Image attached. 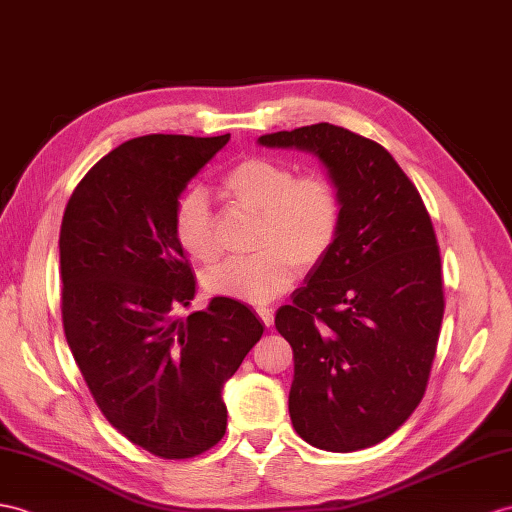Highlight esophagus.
I'll return each mask as SVG.
<instances>
[{
    "label": "esophagus",
    "mask_w": 512,
    "mask_h": 512,
    "mask_svg": "<svg viewBox=\"0 0 512 512\" xmlns=\"http://www.w3.org/2000/svg\"><path fill=\"white\" fill-rule=\"evenodd\" d=\"M256 313H258L260 321H263L267 328H271V326H273V308H269V306H260V308H256Z\"/></svg>",
    "instance_id": "obj_1"
}]
</instances>
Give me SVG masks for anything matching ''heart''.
I'll use <instances>...</instances> for the list:
<instances>
[{"label":"heart","instance_id":"1","mask_svg":"<svg viewBox=\"0 0 512 512\" xmlns=\"http://www.w3.org/2000/svg\"><path fill=\"white\" fill-rule=\"evenodd\" d=\"M223 193L236 206L258 215L254 256L230 258L206 276V289L236 302L265 306L297 280L299 267H315L328 256L341 232L343 202L334 182L297 171L271 158H247L226 178ZM173 236L186 256L215 263L213 213L202 189L186 191L173 213Z\"/></svg>","mask_w":512,"mask_h":512}]
</instances>
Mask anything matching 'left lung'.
Segmentation results:
<instances>
[{"mask_svg": "<svg viewBox=\"0 0 512 512\" xmlns=\"http://www.w3.org/2000/svg\"><path fill=\"white\" fill-rule=\"evenodd\" d=\"M315 154L339 189L341 232L276 328L293 347L289 413L326 452L391 436L426 393L443 321L441 256L415 184L376 141L332 123L258 139Z\"/></svg>", "mask_w": 512, "mask_h": 512, "instance_id": "8db88e82", "label": "left lung"}]
</instances>
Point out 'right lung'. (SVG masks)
I'll use <instances>...</instances> for the list:
<instances>
[{
    "mask_svg": "<svg viewBox=\"0 0 512 512\" xmlns=\"http://www.w3.org/2000/svg\"><path fill=\"white\" fill-rule=\"evenodd\" d=\"M230 134H147L86 173L60 226L62 326L104 417L160 458L226 434L223 384L263 336L245 304L213 297L186 319L195 278L173 236L176 204Z\"/></svg>",
    "mask_w": 512,
    "mask_h": 512,
    "instance_id": "1",
    "label": "right lung"
}]
</instances>
